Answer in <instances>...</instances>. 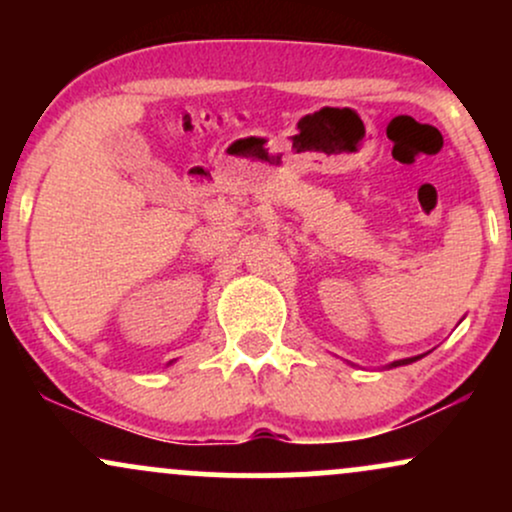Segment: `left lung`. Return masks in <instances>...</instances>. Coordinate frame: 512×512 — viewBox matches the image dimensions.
Here are the masks:
<instances>
[{
    "mask_svg": "<svg viewBox=\"0 0 512 512\" xmlns=\"http://www.w3.org/2000/svg\"><path fill=\"white\" fill-rule=\"evenodd\" d=\"M414 361H419V356H414V358H402V361L390 363V366H392V368H397V366H407V363H414Z\"/></svg>",
    "mask_w": 512,
    "mask_h": 512,
    "instance_id": "left-lung-1",
    "label": "left lung"
}]
</instances>
